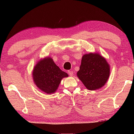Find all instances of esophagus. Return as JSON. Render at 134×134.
Returning a JSON list of instances; mask_svg holds the SVG:
<instances>
[{"label": "esophagus", "mask_w": 134, "mask_h": 134, "mask_svg": "<svg viewBox=\"0 0 134 134\" xmlns=\"http://www.w3.org/2000/svg\"><path fill=\"white\" fill-rule=\"evenodd\" d=\"M68 74L70 76H73V74H74V73H73V71H68Z\"/></svg>", "instance_id": "obj_1"}]
</instances>
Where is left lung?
<instances>
[{
    "label": "left lung",
    "mask_w": 134,
    "mask_h": 134,
    "mask_svg": "<svg viewBox=\"0 0 134 134\" xmlns=\"http://www.w3.org/2000/svg\"><path fill=\"white\" fill-rule=\"evenodd\" d=\"M77 75L89 90L103 87L110 76V66L106 59L98 53L83 55Z\"/></svg>",
    "instance_id": "obj_1"
}]
</instances>
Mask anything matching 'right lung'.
Segmentation results:
<instances>
[{
	"mask_svg": "<svg viewBox=\"0 0 134 134\" xmlns=\"http://www.w3.org/2000/svg\"><path fill=\"white\" fill-rule=\"evenodd\" d=\"M32 75L36 87L48 94L55 92L62 79L68 77V74L62 71L49 57L36 63Z\"/></svg>",
	"mask_w": 134,
	"mask_h": 134,
	"instance_id": "1",
	"label": "right lung"
}]
</instances>
